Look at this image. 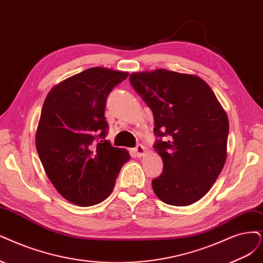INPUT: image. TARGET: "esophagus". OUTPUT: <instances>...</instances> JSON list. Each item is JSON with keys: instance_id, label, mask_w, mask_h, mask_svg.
<instances>
[{"instance_id": "34e87169", "label": "esophagus", "mask_w": 263, "mask_h": 263, "mask_svg": "<svg viewBox=\"0 0 263 263\" xmlns=\"http://www.w3.org/2000/svg\"><path fill=\"white\" fill-rule=\"evenodd\" d=\"M134 153L138 157H143L145 156V154H146V148H145L142 144H138L134 148Z\"/></svg>"}]
</instances>
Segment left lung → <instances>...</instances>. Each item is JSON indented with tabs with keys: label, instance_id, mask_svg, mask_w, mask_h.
I'll list each match as a JSON object with an SVG mask.
<instances>
[{
	"label": "left lung",
	"instance_id": "1",
	"mask_svg": "<svg viewBox=\"0 0 263 263\" xmlns=\"http://www.w3.org/2000/svg\"><path fill=\"white\" fill-rule=\"evenodd\" d=\"M129 80L154 115V148L163 162V172L152 181L155 194L168 205H192L224 167L227 112L197 76L157 69L133 72Z\"/></svg>",
	"mask_w": 263,
	"mask_h": 263
}]
</instances>
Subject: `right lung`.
<instances>
[{
    "label": "right lung",
    "instance_id": "right-lung-1",
    "mask_svg": "<svg viewBox=\"0 0 263 263\" xmlns=\"http://www.w3.org/2000/svg\"><path fill=\"white\" fill-rule=\"evenodd\" d=\"M128 72L94 67L57 84L44 101L35 147L47 178L78 206H93L110 195L128 151L108 140L107 96Z\"/></svg>",
    "mask_w": 263,
    "mask_h": 263
}]
</instances>
